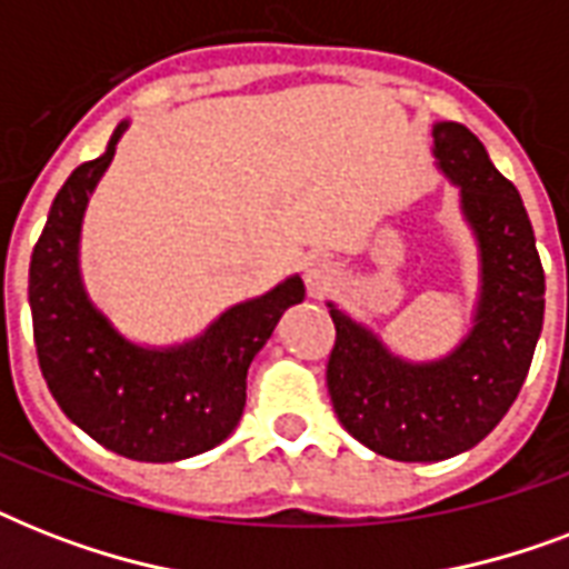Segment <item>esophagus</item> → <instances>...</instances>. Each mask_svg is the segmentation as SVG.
Listing matches in <instances>:
<instances>
[{"label": "esophagus", "mask_w": 569, "mask_h": 569, "mask_svg": "<svg viewBox=\"0 0 569 569\" xmlns=\"http://www.w3.org/2000/svg\"><path fill=\"white\" fill-rule=\"evenodd\" d=\"M337 266L325 257H316L307 262L303 268V283H307V292L310 295H325L330 286L337 283Z\"/></svg>", "instance_id": "34e87169"}]
</instances>
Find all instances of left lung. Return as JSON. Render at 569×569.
<instances>
[{"mask_svg": "<svg viewBox=\"0 0 569 569\" xmlns=\"http://www.w3.org/2000/svg\"><path fill=\"white\" fill-rule=\"evenodd\" d=\"M433 159L460 189L478 244L472 328L440 360L392 355L375 330L328 301L337 346L328 392L339 422L366 449L407 463L455 458L502 422L529 375L543 328V266L529 212L463 123H433Z\"/></svg>", "mask_w": 569, "mask_h": 569, "instance_id": "1", "label": "left lung"}]
</instances>
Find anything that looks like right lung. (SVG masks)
Returning a JSON list of instances; mask_svg holds the SVG:
<instances>
[{"instance_id": "obj_1", "label": "right lung", "mask_w": 569, "mask_h": 569, "mask_svg": "<svg viewBox=\"0 0 569 569\" xmlns=\"http://www.w3.org/2000/svg\"><path fill=\"white\" fill-rule=\"evenodd\" d=\"M129 120L100 159L79 164L52 200L29 266L34 348L49 392L73 425L129 460L173 463L214 449L239 425L248 369L303 280L232 303L200 337L180 346H138L91 301L79 268L88 200L114 159Z\"/></svg>"}]
</instances>
